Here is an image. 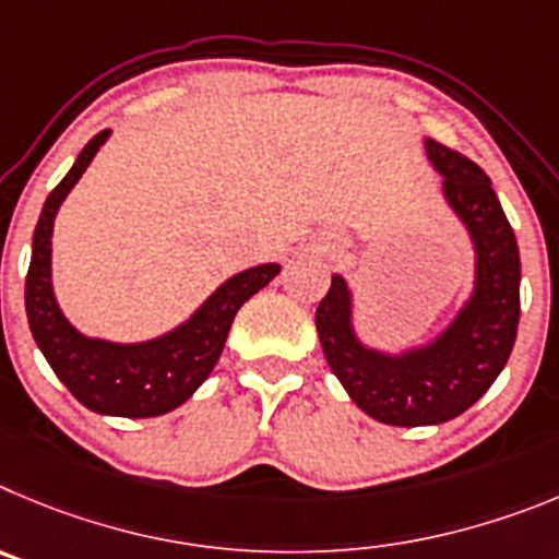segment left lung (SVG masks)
I'll use <instances>...</instances> for the list:
<instances>
[{
  "label": "left lung",
  "mask_w": 559,
  "mask_h": 559,
  "mask_svg": "<svg viewBox=\"0 0 559 559\" xmlns=\"http://www.w3.org/2000/svg\"><path fill=\"white\" fill-rule=\"evenodd\" d=\"M442 192L476 248V286L465 309L431 345L386 356L365 348L350 325V289L342 275L314 311L329 367L354 404L390 426L445 424L490 390L515 345L521 317V259L512 225L479 164L426 139Z\"/></svg>",
  "instance_id": "1"
}]
</instances>
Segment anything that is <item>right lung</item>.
<instances>
[{
    "label": "right lung",
    "instance_id": "1",
    "mask_svg": "<svg viewBox=\"0 0 559 559\" xmlns=\"http://www.w3.org/2000/svg\"><path fill=\"white\" fill-rule=\"evenodd\" d=\"M103 130L85 144L69 175L49 192L41 217L33 234V259H29L27 284H24V306L33 340L47 356L67 390L83 406L99 415L117 417H155L173 412L175 406L192 399V392L209 379L228 340L236 311L242 309L261 286L278 275V264H261L225 281L189 323L158 340L139 345H117V342L88 340L69 325L60 314L52 292V223L60 203L72 192L85 167L92 164L97 150L108 139Z\"/></svg>",
    "mask_w": 559,
    "mask_h": 559
}]
</instances>
